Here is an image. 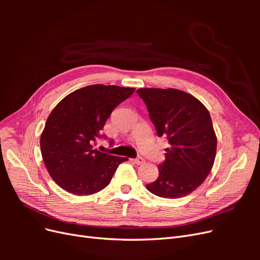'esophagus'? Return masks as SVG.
Here are the masks:
<instances>
[{
  "label": "esophagus",
  "mask_w": 260,
  "mask_h": 260,
  "mask_svg": "<svg viewBox=\"0 0 260 260\" xmlns=\"http://www.w3.org/2000/svg\"><path fill=\"white\" fill-rule=\"evenodd\" d=\"M132 160H133V162L137 164V165H142V164H144V158H143V157H137V158L132 159Z\"/></svg>",
  "instance_id": "34e87169"
}]
</instances>
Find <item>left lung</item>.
I'll return each instance as SVG.
<instances>
[{
  "label": "left lung",
  "mask_w": 260,
  "mask_h": 260,
  "mask_svg": "<svg viewBox=\"0 0 260 260\" xmlns=\"http://www.w3.org/2000/svg\"><path fill=\"white\" fill-rule=\"evenodd\" d=\"M158 137L170 147L158 165L159 176L146 184L164 199H180L198 188L215 161L217 138L207 108L191 94L176 89H139Z\"/></svg>",
  "instance_id": "obj_1"
}]
</instances>
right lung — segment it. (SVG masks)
Returning a JSON list of instances; mask_svg holds the SVG:
<instances>
[{
  "label": "right lung",
  "mask_w": 260,
  "mask_h": 260,
  "mask_svg": "<svg viewBox=\"0 0 260 260\" xmlns=\"http://www.w3.org/2000/svg\"><path fill=\"white\" fill-rule=\"evenodd\" d=\"M133 88L93 84L72 92L50 114L41 135L42 158L52 179L65 191L90 195L106 187L125 157L94 148L114 108ZM113 144V142H111Z\"/></svg>",
  "instance_id": "1"
}]
</instances>
